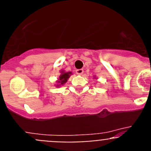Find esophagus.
Here are the masks:
<instances>
[{"mask_svg":"<svg viewBox=\"0 0 151 151\" xmlns=\"http://www.w3.org/2000/svg\"><path fill=\"white\" fill-rule=\"evenodd\" d=\"M83 72H84V70H83V68L76 70V73H77V74H79V75H81V74H83Z\"/></svg>","mask_w":151,"mask_h":151,"instance_id":"1","label":"esophagus"}]
</instances>
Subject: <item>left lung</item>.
I'll return each instance as SVG.
<instances>
[{"mask_svg":"<svg viewBox=\"0 0 151 151\" xmlns=\"http://www.w3.org/2000/svg\"><path fill=\"white\" fill-rule=\"evenodd\" d=\"M95 78H96V79H97V77H93V79H95Z\"/></svg>","mask_w":151,"mask_h":151,"instance_id":"left-lung-1","label":"left lung"}]
</instances>
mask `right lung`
I'll return each mask as SVG.
<instances>
[{"mask_svg":"<svg viewBox=\"0 0 151 151\" xmlns=\"http://www.w3.org/2000/svg\"><path fill=\"white\" fill-rule=\"evenodd\" d=\"M60 72V75L59 76L58 79V80L56 81L57 84L55 85V87H60L61 85H64L67 82V80H68L70 76L72 74V72H71V71L66 72V71H63V70H61Z\"/></svg>","mask_w":151,"mask_h":151,"instance_id":"obj_1","label":"right lung"}]
</instances>
